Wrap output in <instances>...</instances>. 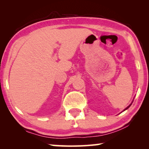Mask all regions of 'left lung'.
I'll list each match as a JSON object with an SVG mask.
<instances>
[{
  "instance_id": "obj_1",
  "label": "left lung",
  "mask_w": 149,
  "mask_h": 149,
  "mask_svg": "<svg viewBox=\"0 0 149 149\" xmlns=\"http://www.w3.org/2000/svg\"><path fill=\"white\" fill-rule=\"evenodd\" d=\"M131 105H132V104H130V106H129V107H127V108H125V110H127V108H129V107H130V106H131Z\"/></svg>"
}]
</instances>
